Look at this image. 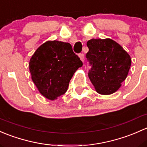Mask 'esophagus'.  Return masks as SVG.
<instances>
[{"mask_svg": "<svg viewBox=\"0 0 147 147\" xmlns=\"http://www.w3.org/2000/svg\"><path fill=\"white\" fill-rule=\"evenodd\" d=\"M79 58H80V59L81 60V61L84 62V54H79Z\"/></svg>", "mask_w": 147, "mask_h": 147, "instance_id": "obj_1", "label": "esophagus"}]
</instances>
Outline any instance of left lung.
<instances>
[{"mask_svg": "<svg viewBox=\"0 0 147 147\" xmlns=\"http://www.w3.org/2000/svg\"><path fill=\"white\" fill-rule=\"evenodd\" d=\"M86 54L92 65L88 77L95 90L100 95H111L121 87L131 66L129 54L110 38L88 41Z\"/></svg>", "mask_w": 147, "mask_h": 147, "instance_id": "8db88e82", "label": "left lung"}]
</instances>
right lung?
I'll use <instances>...</instances> for the list:
<instances>
[{
  "mask_svg": "<svg viewBox=\"0 0 147 147\" xmlns=\"http://www.w3.org/2000/svg\"><path fill=\"white\" fill-rule=\"evenodd\" d=\"M83 65L71 45L47 41L34 51L29 62L31 78L45 98L54 100L64 94L74 73Z\"/></svg>",
  "mask_w": 147,
  "mask_h": 147,
  "instance_id": "obj_1",
  "label": "right lung"
}]
</instances>
